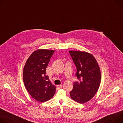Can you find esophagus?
Masks as SVG:
<instances>
[{
	"instance_id": "34e87169",
	"label": "esophagus",
	"mask_w": 123,
	"mask_h": 123,
	"mask_svg": "<svg viewBox=\"0 0 123 123\" xmlns=\"http://www.w3.org/2000/svg\"><path fill=\"white\" fill-rule=\"evenodd\" d=\"M57 87L58 89H61L62 88V85H57Z\"/></svg>"
}]
</instances>
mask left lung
<instances>
[{
	"label": "left lung",
	"mask_w": 123,
	"mask_h": 123,
	"mask_svg": "<svg viewBox=\"0 0 123 123\" xmlns=\"http://www.w3.org/2000/svg\"><path fill=\"white\" fill-rule=\"evenodd\" d=\"M69 53L76 66L75 76L79 80L74 82L70 96L76 102L84 104L90 100L98 90L101 80L100 69L91 54L74 50Z\"/></svg>",
	"instance_id": "8db88e82"
}]
</instances>
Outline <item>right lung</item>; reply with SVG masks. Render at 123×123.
<instances>
[{"instance_id": "right-lung-1", "label": "right lung", "mask_w": 123, "mask_h": 123, "mask_svg": "<svg viewBox=\"0 0 123 123\" xmlns=\"http://www.w3.org/2000/svg\"><path fill=\"white\" fill-rule=\"evenodd\" d=\"M54 52L48 49L34 51L24 68L23 80L26 90L33 98L42 103L51 99L55 93L56 87L46 74V68Z\"/></svg>"}]
</instances>
